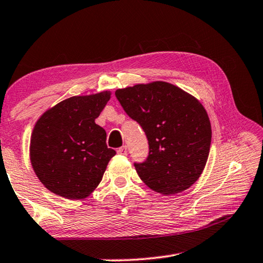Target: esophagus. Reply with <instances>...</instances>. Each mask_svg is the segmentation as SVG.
Masks as SVG:
<instances>
[{"label": "esophagus", "instance_id": "1", "mask_svg": "<svg viewBox=\"0 0 263 263\" xmlns=\"http://www.w3.org/2000/svg\"><path fill=\"white\" fill-rule=\"evenodd\" d=\"M117 153L119 155H126L127 154V147L126 146H123L121 148H118Z\"/></svg>", "mask_w": 263, "mask_h": 263}]
</instances>
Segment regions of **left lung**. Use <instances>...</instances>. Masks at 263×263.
<instances>
[{
	"mask_svg": "<svg viewBox=\"0 0 263 263\" xmlns=\"http://www.w3.org/2000/svg\"><path fill=\"white\" fill-rule=\"evenodd\" d=\"M115 94L127 115L144 128L149 144L147 160L135 164L140 179L163 195L191 187L211 149L212 125L202 103L166 82L137 84Z\"/></svg>",
	"mask_w": 263,
	"mask_h": 263,
	"instance_id": "8db88e82",
	"label": "left lung"
}]
</instances>
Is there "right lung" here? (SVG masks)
Listing matches in <instances>:
<instances>
[{
    "instance_id": "add662e5",
    "label": "right lung",
    "mask_w": 263,
    "mask_h": 263,
    "mask_svg": "<svg viewBox=\"0 0 263 263\" xmlns=\"http://www.w3.org/2000/svg\"><path fill=\"white\" fill-rule=\"evenodd\" d=\"M111 98L110 90L65 99L42 114L33 127L30 160L36 177L56 195L89 197L116 152L95 123Z\"/></svg>"
}]
</instances>
